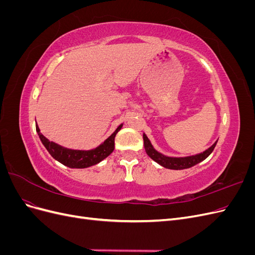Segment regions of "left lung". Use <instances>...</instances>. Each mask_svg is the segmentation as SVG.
Listing matches in <instances>:
<instances>
[{
  "mask_svg": "<svg viewBox=\"0 0 255 255\" xmlns=\"http://www.w3.org/2000/svg\"><path fill=\"white\" fill-rule=\"evenodd\" d=\"M143 145H144V150L146 154L154 160L156 161L157 164L160 166H163L167 169H173V170H182V169H187L192 166H195L199 163H201L202 160H204L208 155L214 151L216 143H217L218 140H216L213 145H211L207 150L195 154V155H190V156H184V157H173V156H167L164 155V154L159 153L154 149V146L152 145L151 141L146 135L143 133Z\"/></svg>",
  "mask_w": 255,
  "mask_h": 255,
  "instance_id": "left-lung-1",
  "label": "left lung"
}]
</instances>
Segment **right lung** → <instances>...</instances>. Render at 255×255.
Instances as JSON below:
<instances>
[{
	"mask_svg": "<svg viewBox=\"0 0 255 255\" xmlns=\"http://www.w3.org/2000/svg\"><path fill=\"white\" fill-rule=\"evenodd\" d=\"M122 126L123 125H120L116 128L115 132L106 140H104V142L91 150H73L65 148V146L58 143L50 141L47 137H44L40 133V129L37 125L36 130L42 144L45 146V149L48 150L53 158H55L60 164H63L69 168L82 169L97 165L110 155L115 149L116 134L121 129Z\"/></svg>",
	"mask_w": 255,
	"mask_h": 255,
	"instance_id": "1",
	"label": "right lung"
}]
</instances>
